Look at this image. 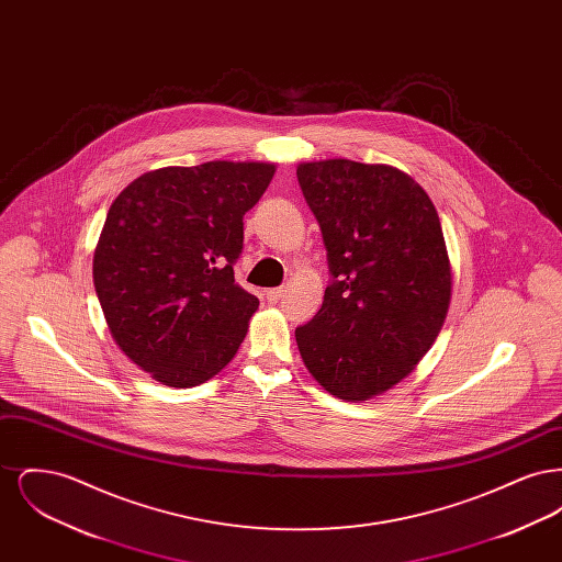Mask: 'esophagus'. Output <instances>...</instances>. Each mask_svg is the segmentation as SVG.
I'll list each match as a JSON object with an SVG mask.
<instances>
[{"instance_id":"esophagus-1","label":"esophagus","mask_w":562,"mask_h":562,"mask_svg":"<svg viewBox=\"0 0 562 562\" xmlns=\"http://www.w3.org/2000/svg\"><path fill=\"white\" fill-rule=\"evenodd\" d=\"M282 294H284V291L278 286V289H268L266 291V296H268L269 303H278L280 299H282Z\"/></svg>"}]
</instances>
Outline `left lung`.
Returning <instances> with one entry per match:
<instances>
[{
    "mask_svg": "<svg viewBox=\"0 0 562 562\" xmlns=\"http://www.w3.org/2000/svg\"><path fill=\"white\" fill-rule=\"evenodd\" d=\"M296 179L321 225L330 282L294 337L307 371L341 401H367L415 369L451 301L440 218L408 175L383 164L307 161Z\"/></svg>",
    "mask_w": 562,
    "mask_h": 562,
    "instance_id": "left-lung-1",
    "label": "left lung"
}]
</instances>
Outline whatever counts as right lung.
<instances>
[{"label": "right lung", "instance_id": "add662e5", "mask_svg": "<svg viewBox=\"0 0 562 562\" xmlns=\"http://www.w3.org/2000/svg\"><path fill=\"white\" fill-rule=\"evenodd\" d=\"M273 172L259 161L168 166L113 200L94 289L115 344L164 385H200L240 348L259 307L234 280L241 218Z\"/></svg>", "mask_w": 562, "mask_h": 562}]
</instances>
